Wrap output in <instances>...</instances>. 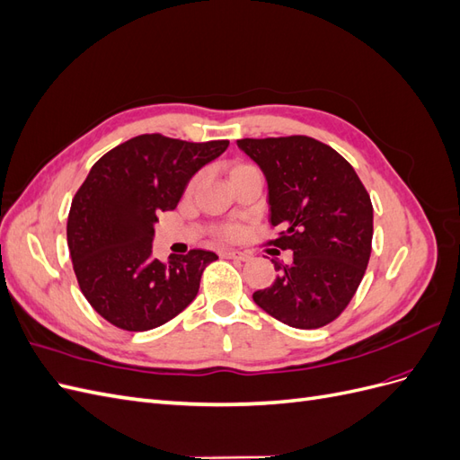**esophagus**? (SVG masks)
I'll list each match as a JSON object with an SVG mask.
<instances>
[{
	"instance_id": "esophagus-1",
	"label": "esophagus",
	"mask_w": 460,
	"mask_h": 460,
	"mask_svg": "<svg viewBox=\"0 0 460 460\" xmlns=\"http://www.w3.org/2000/svg\"><path fill=\"white\" fill-rule=\"evenodd\" d=\"M222 255H225L226 259H234V261H247L249 259V255H245L242 252H234V249H226V252Z\"/></svg>"
}]
</instances>
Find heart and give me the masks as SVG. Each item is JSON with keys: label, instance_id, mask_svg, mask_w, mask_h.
<instances>
[{"label": "heart", "instance_id": "b5f03b06", "mask_svg": "<svg viewBox=\"0 0 460 460\" xmlns=\"http://www.w3.org/2000/svg\"><path fill=\"white\" fill-rule=\"evenodd\" d=\"M238 232H240V228H238V226H230V228H226V235H230V238H234V235H238Z\"/></svg>", "mask_w": 460, "mask_h": 460}]
</instances>
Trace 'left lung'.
Returning a JSON list of instances; mask_svg holds the SVG:
<instances>
[{"mask_svg": "<svg viewBox=\"0 0 460 460\" xmlns=\"http://www.w3.org/2000/svg\"><path fill=\"white\" fill-rule=\"evenodd\" d=\"M267 178L270 243L294 253L274 264L272 286L253 301L280 323L313 330L349 305L372 252V203L353 166L336 149L307 136L243 137L235 142Z\"/></svg>", "mask_w": 460, "mask_h": 460, "instance_id": "1", "label": "left lung"}]
</instances>
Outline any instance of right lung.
<instances>
[{
  "label": "right lung",
  "instance_id": "1",
  "mask_svg": "<svg viewBox=\"0 0 460 460\" xmlns=\"http://www.w3.org/2000/svg\"><path fill=\"white\" fill-rule=\"evenodd\" d=\"M142 134L97 161L71 203L66 242L82 294L111 324L146 332L169 323L196 299L201 274L218 259L153 257L157 215L174 211L190 180L228 147Z\"/></svg>",
  "mask_w": 460,
  "mask_h": 460
}]
</instances>
